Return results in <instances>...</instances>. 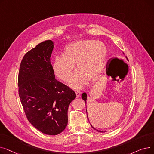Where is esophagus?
Here are the masks:
<instances>
[{
    "label": "esophagus",
    "instance_id": "1",
    "mask_svg": "<svg viewBox=\"0 0 154 154\" xmlns=\"http://www.w3.org/2000/svg\"><path fill=\"white\" fill-rule=\"evenodd\" d=\"M81 92H80V91H76L75 92V94H76V97L77 98H78V97H79L81 95Z\"/></svg>",
    "mask_w": 154,
    "mask_h": 154
}]
</instances>
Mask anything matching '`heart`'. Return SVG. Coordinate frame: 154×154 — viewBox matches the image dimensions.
Masks as SVG:
<instances>
[{
  "instance_id": "1",
  "label": "heart",
  "mask_w": 154,
  "mask_h": 154,
  "mask_svg": "<svg viewBox=\"0 0 154 154\" xmlns=\"http://www.w3.org/2000/svg\"><path fill=\"white\" fill-rule=\"evenodd\" d=\"M107 57V48L102 42L91 40H80L68 45L63 56H56L53 62L55 75L68 82L76 63L75 71L69 83L74 89H81L88 82L94 81L101 73Z\"/></svg>"
}]
</instances>
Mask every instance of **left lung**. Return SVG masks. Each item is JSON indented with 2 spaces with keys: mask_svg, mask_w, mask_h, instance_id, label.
I'll list each match as a JSON object with an SVG mask.
<instances>
[{
  "mask_svg": "<svg viewBox=\"0 0 154 154\" xmlns=\"http://www.w3.org/2000/svg\"><path fill=\"white\" fill-rule=\"evenodd\" d=\"M82 99L85 101V105H86V100H87V94H86V93L85 92H84L82 94ZM86 111H87V109H86ZM87 118H88V117H87ZM92 126V125H91ZM94 128V127H93ZM99 132H102V131H98Z\"/></svg>",
  "mask_w": 154,
  "mask_h": 154,
  "instance_id": "8db88e82",
  "label": "left lung"
}]
</instances>
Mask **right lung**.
Returning a JSON list of instances; mask_svg holds the SVG:
<instances>
[{
	"mask_svg": "<svg viewBox=\"0 0 154 154\" xmlns=\"http://www.w3.org/2000/svg\"><path fill=\"white\" fill-rule=\"evenodd\" d=\"M52 40H45L27 52L21 61L19 95L29 122L41 132L61 133L68 122L67 110L76 97L70 87L55 79L51 56Z\"/></svg>",
	"mask_w": 154,
	"mask_h": 154,
	"instance_id": "right-lung-1",
	"label": "right lung"
}]
</instances>
